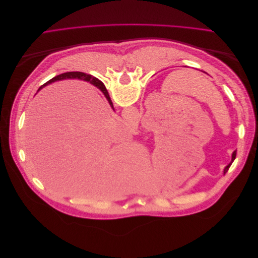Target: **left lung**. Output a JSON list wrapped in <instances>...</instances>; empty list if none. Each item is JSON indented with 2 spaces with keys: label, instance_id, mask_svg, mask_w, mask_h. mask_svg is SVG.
<instances>
[{
  "label": "left lung",
  "instance_id": "obj_1",
  "mask_svg": "<svg viewBox=\"0 0 258 258\" xmlns=\"http://www.w3.org/2000/svg\"><path fill=\"white\" fill-rule=\"evenodd\" d=\"M235 158H236V152H233V153H232V157H231V162L229 163V165H228L227 167H225V169H224V174H225L226 172H227V171H228V169H229V167L231 166V163H232V161H233V160H235Z\"/></svg>",
  "mask_w": 258,
  "mask_h": 258
}]
</instances>
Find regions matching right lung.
I'll return each instance as SVG.
<instances>
[{
  "instance_id": "right-lung-1",
  "label": "right lung",
  "mask_w": 258,
  "mask_h": 258,
  "mask_svg": "<svg viewBox=\"0 0 258 258\" xmlns=\"http://www.w3.org/2000/svg\"><path fill=\"white\" fill-rule=\"evenodd\" d=\"M67 79H77V80L87 81V82L91 83L92 85L97 86V87H99V88H100V86H102V88H103V89H105V87H104V85H103V83H102V82H100L98 79H96V77H93L92 75L86 74V73H83V72H67V73H63V74L57 75V76H54L53 79H51L50 81H48L47 83H45L43 86H41L40 89H41L42 87H44V86L48 85V84H50V83H53V82H56V81H61V80H67ZM104 95H105L106 99L108 100V102H110V104H112L111 98H110V96H108L107 91H105V90H104Z\"/></svg>"
}]
</instances>
